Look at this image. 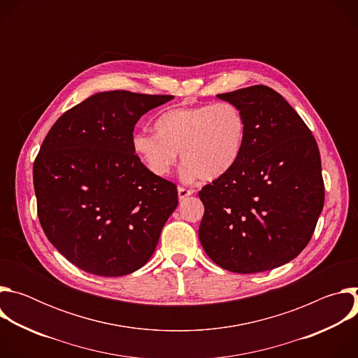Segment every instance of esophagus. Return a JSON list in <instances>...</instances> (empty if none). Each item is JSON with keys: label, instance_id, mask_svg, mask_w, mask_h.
<instances>
[{"label": "esophagus", "instance_id": "esophagus-1", "mask_svg": "<svg viewBox=\"0 0 358 358\" xmlns=\"http://www.w3.org/2000/svg\"><path fill=\"white\" fill-rule=\"evenodd\" d=\"M194 194V189H189V188H184V187H178V198L180 201Z\"/></svg>", "mask_w": 358, "mask_h": 358}]
</instances>
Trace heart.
Wrapping results in <instances>:
<instances>
[{
	"label": "heart",
	"mask_w": 358,
	"mask_h": 358,
	"mask_svg": "<svg viewBox=\"0 0 358 358\" xmlns=\"http://www.w3.org/2000/svg\"><path fill=\"white\" fill-rule=\"evenodd\" d=\"M155 129L157 135L134 133L131 148L156 177L170 174L181 151L184 178H221L238 164L246 138L245 117L228 101L170 109L157 117Z\"/></svg>",
	"instance_id": "heart-1"
}]
</instances>
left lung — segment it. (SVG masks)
<instances>
[{"mask_svg": "<svg viewBox=\"0 0 358 358\" xmlns=\"http://www.w3.org/2000/svg\"><path fill=\"white\" fill-rule=\"evenodd\" d=\"M246 123L238 164L198 195V236L218 266L258 273L282 266L309 243L324 206L320 152L285 97L255 85L218 94Z\"/></svg>", "mask_w": 358, "mask_h": 358, "instance_id": "1", "label": "left lung"}]
</instances>
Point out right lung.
<instances>
[{
  "label": "right lung",
  "mask_w": 358,
  "mask_h": 358,
  "mask_svg": "<svg viewBox=\"0 0 358 358\" xmlns=\"http://www.w3.org/2000/svg\"><path fill=\"white\" fill-rule=\"evenodd\" d=\"M169 94L99 92L65 112L34 163L41 227L59 253L97 276L147 264L178 206L176 184L152 176L131 148L133 130Z\"/></svg>",
  "instance_id": "obj_1"
}]
</instances>
